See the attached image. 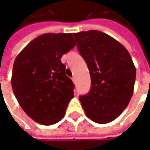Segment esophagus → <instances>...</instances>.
<instances>
[{
  "label": "esophagus",
  "instance_id": "obj_1",
  "mask_svg": "<svg viewBox=\"0 0 150 150\" xmlns=\"http://www.w3.org/2000/svg\"><path fill=\"white\" fill-rule=\"evenodd\" d=\"M72 79V81H73V82H74V83H76V79H75V77H73L72 79Z\"/></svg>",
  "mask_w": 150,
  "mask_h": 150
}]
</instances>
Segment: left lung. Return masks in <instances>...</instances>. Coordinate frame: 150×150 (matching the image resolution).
<instances>
[{"mask_svg":"<svg viewBox=\"0 0 150 150\" xmlns=\"http://www.w3.org/2000/svg\"><path fill=\"white\" fill-rule=\"evenodd\" d=\"M91 78L89 93L80 96L86 116L98 124L116 119L128 105L134 91L136 69L121 43L97 30L73 33Z\"/></svg>","mask_w":150,"mask_h":150,"instance_id":"obj_1","label":"left lung"}]
</instances>
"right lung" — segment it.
Here are the masks:
<instances>
[{
    "label": "right lung",
    "mask_w": 150,
    "mask_h": 150,
    "mask_svg": "<svg viewBox=\"0 0 150 150\" xmlns=\"http://www.w3.org/2000/svg\"><path fill=\"white\" fill-rule=\"evenodd\" d=\"M75 46L71 33H45L32 40L14 62L11 86L18 102L37 123L51 125L65 114L75 85L61 58Z\"/></svg>",
    "instance_id": "add662e5"
}]
</instances>
